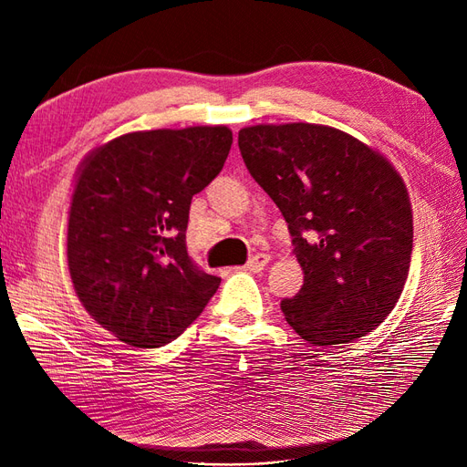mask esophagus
<instances>
[{"mask_svg":"<svg viewBox=\"0 0 467 467\" xmlns=\"http://www.w3.org/2000/svg\"><path fill=\"white\" fill-rule=\"evenodd\" d=\"M268 255H265V253H259V255H255V257H251L249 261H247V265H245V268L247 271H253V273H261L263 268L266 266V263H268Z\"/></svg>","mask_w":467,"mask_h":467,"instance_id":"1","label":"esophagus"}]
</instances>
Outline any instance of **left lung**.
<instances>
[{"label": "left lung", "instance_id": "1", "mask_svg": "<svg viewBox=\"0 0 467 467\" xmlns=\"http://www.w3.org/2000/svg\"><path fill=\"white\" fill-rule=\"evenodd\" d=\"M247 171L285 216L300 292L280 302L312 345L368 335L398 304L413 253L407 189L386 158L321 124L239 130Z\"/></svg>", "mask_w": 467, "mask_h": 467}]
</instances>
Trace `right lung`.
Wrapping results in <instances>:
<instances>
[{"mask_svg": "<svg viewBox=\"0 0 467 467\" xmlns=\"http://www.w3.org/2000/svg\"><path fill=\"white\" fill-rule=\"evenodd\" d=\"M225 126L132 132L83 163L67 222V266L89 316L119 341L158 348L185 331L220 280L187 251L191 201L222 171Z\"/></svg>", "mask_w": 467, "mask_h": 467, "instance_id": "right-lung-1", "label": "right lung"}]
</instances>
